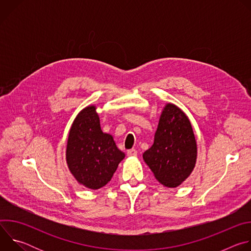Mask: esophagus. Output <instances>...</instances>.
Returning <instances> with one entry per match:
<instances>
[{
    "mask_svg": "<svg viewBox=\"0 0 251 251\" xmlns=\"http://www.w3.org/2000/svg\"><path fill=\"white\" fill-rule=\"evenodd\" d=\"M137 154H138V152H137V150H136V149H131V150H128V151H127V155H128V156L136 157V156H137Z\"/></svg>",
    "mask_w": 251,
    "mask_h": 251,
    "instance_id": "obj_1",
    "label": "esophagus"
}]
</instances>
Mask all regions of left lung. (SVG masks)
<instances>
[{
	"mask_svg": "<svg viewBox=\"0 0 251 251\" xmlns=\"http://www.w3.org/2000/svg\"><path fill=\"white\" fill-rule=\"evenodd\" d=\"M143 159L164 186H180L193 172L197 161V142L187 115L174 104L162 111L154 144Z\"/></svg>",
	"mask_w": 251,
	"mask_h": 251,
	"instance_id": "left-lung-1",
	"label": "left lung"
}]
</instances>
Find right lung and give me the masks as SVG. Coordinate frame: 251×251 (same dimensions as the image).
<instances>
[{
    "label": "right lung",
    "mask_w": 251,
    "mask_h": 251,
    "mask_svg": "<svg viewBox=\"0 0 251 251\" xmlns=\"http://www.w3.org/2000/svg\"><path fill=\"white\" fill-rule=\"evenodd\" d=\"M124 157L113 137L102 132L96 107H85L71 125L66 146V162L76 181L91 190L104 187Z\"/></svg>",
    "instance_id": "right-lung-1"
}]
</instances>
